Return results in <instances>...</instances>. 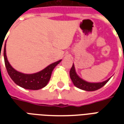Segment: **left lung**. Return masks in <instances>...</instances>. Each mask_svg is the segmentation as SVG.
I'll return each instance as SVG.
<instances>
[{"label": "left lung", "mask_w": 124, "mask_h": 124, "mask_svg": "<svg viewBox=\"0 0 124 124\" xmlns=\"http://www.w3.org/2000/svg\"><path fill=\"white\" fill-rule=\"evenodd\" d=\"M70 78L72 81L73 84H74V86H76L78 88L83 90H86V91H95V90H97L98 89L101 88V87H103L110 79V78H109L107 80L102 82H99V83L87 82L86 81L83 80L82 79H81L76 74L75 71V68H74V64L72 65V66L70 69Z\"/></svg>", "instance_id": "obj_1"}]
</instances>
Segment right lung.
I'll return each instance as SVG.
<instances>
[{
    "label": "right lung",
    "mask_w": 124,
    "mask_h": 124,
    "mask_svg": "<svg viewBox=\"0 0 124 124\" xmlns=\"http://www.w3.org/2000/svg\"><path fill=\"white\" fill-rule=\"evenodd\" d=\"M4 58L7 72L11 79L15 82V83L23 88L33 90L42 88L47 85L51 77L52 70H54V68L57 64H58L61 62L60 60L58 62L52 63L42 71L35 74H26L20 73L15 70L10 66L7 60L6 55V43L4 48Z\"/></svg>",
    "instance_id": "add662e5"
}]
</instances>
